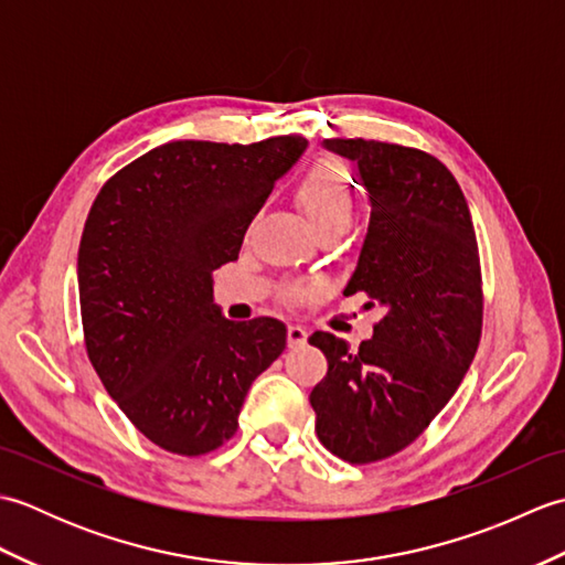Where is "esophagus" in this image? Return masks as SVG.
<instances>
[{
  "instance_id": "esophagus-1",
  "label": "esophagus",
  "mask_w": 565,
  "mask_h": 565,
  "mask_svg": "<svg viewBox=\"0 0 565 565\" xmlns=\"http://www.w3.org/2000/svg\"><path fill=\"white\" fill-rule=\"evenodd\" d=\"M286 342H289L291 350H298V347L308 342V332L301 326H289V330H286Z\"/></svg>"
}]
</instances>
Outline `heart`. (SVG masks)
<instances>
[{
    "mask_svg": "<svg viewBox=\"0 0 565 565\" xmlns=\"http://www.w3.org/2000/svg\"><path fill=\"white\" fill-rule=\"evenodd\" d=\"M296 201L318 233L328 227L350 225L354 215V184L347 167L334 160L316 162L296 186ZM318 294L316 286H294L286 291V303L298 306Z\"/></svg>",
    "mask_w": 565,
    "mask_h": 565,
    "instance_id": "b5f03b06",
    "label": "heart"
}]
</instances>
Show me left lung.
Masks as SVG:
<instances>
[{
  "mask_svg": "<svg viewBox=\"0 0 565 565\" xmlns=\"http://www.w3.org/2000/svg\"><path fill=\"white\" fill-rule=\"evenodd\" d=\"M326 146L359 164L371 201L344 294H366L383 318L359 350L310 334L328 356L310 405L322 447L362 466L411 447L459 388L483 330L481 257L461 186L435 154L364 138Z\"/></svg>",
  "mask_w": 565,
  "mask_h": 565,
  "instance_id": "obj_1",
  "label": "left lung"
}]
</instances>
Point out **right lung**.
I'll return each instance as SVG.
<instances>
[{
    "label": "right lung",
    "instance_id": "1",
    "mask_svg": "<svg viewBox=\"0 0 565 565\" xmlns=\"http://www.w3.org/2000/svg\"><path fill=\"white\" fill-rule=\"evenodd\" d=\"M177 140L118 170L94 199L77 257L87 356L124 415L160 449L215 451L286 347L274 318L231 322L211 274L237 259L252 218L306 150Z\"/></svg>",
    "mask_w": 565,
    "mask_h": 565
}]
</instances>
